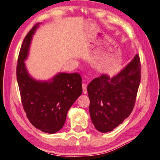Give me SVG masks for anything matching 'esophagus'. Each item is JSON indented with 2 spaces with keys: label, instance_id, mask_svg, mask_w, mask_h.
<instances>
[{
  "label": "esophagus",
  "instance_id": "esophagus-1",
  "mask_svg": "<svg viewBox=\"0 0 160 160\" xmlns=\"http://www.w3.org/2000/svg\"><path fill=\"white\" fill-rule=\"evenodd\" d=\"M87 83H82V90H83V93L84 94H87L88 91H87Z\"/></svg>",
  "mask_w": 160,
  "mask_h": 160
}]
</instances>
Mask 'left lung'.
Listing matches in <instances>:
<instances>
[{
  "mask_svg": "<svg viewBox=\"0 0 160 160\" xmlns=\"http://www.w3.org/2000/svg\"><path fill=\"white\" fill-rule=\"evenodd\" d=\"M140 79V60L135 55L113 77L102 74L91 81L87 90L90 118L96 130L103 133L112 131L130 116Z\"/></svg>",
  "mask_w": 160,
  "mask_h": 160,
  "instance_id": "obj_1",
  "label": "left lung"
}]
</instances>
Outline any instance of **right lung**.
Here are the masks:
<instances>
[{"label":"right lung","instance_id":"right-lung-1","mask_svg":"<svg viewBox=\"0 0 160 160\" xmlns=\"http://www.w3.org/2000/svg\"><path fill=\"white\" fill-rule=\"evenodd\" d=\"M40 24L30 30L22 42L17 81L22 107L30 123L43 132L54 134L61 130L68 110L82 93V78L78 73L58 72L48 80H37L29 74L25 61Z\"/></svg>","mask_w":160,"mask_h":160}]
</instances>
